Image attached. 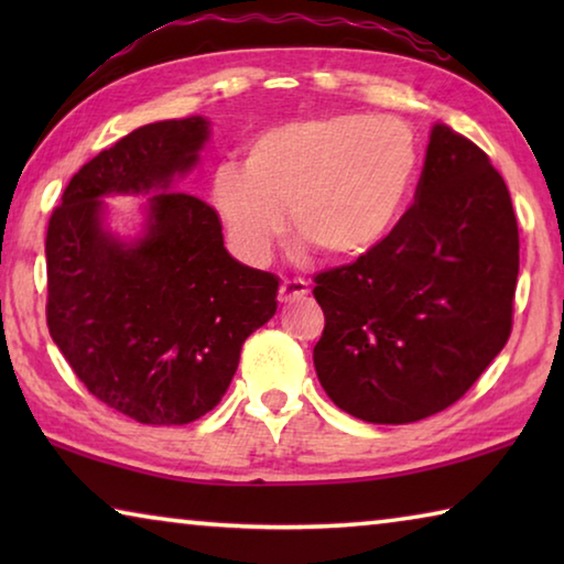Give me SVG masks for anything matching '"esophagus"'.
<instances>
[{
  "instance_id": "34e87169",
  "label": "esophagus",
  "mask_w": 564,
  "mask_h": 564,
  "mask_svg": "<svg viewBox=\"0 0 564 564\" xmlns=\"http://www.w3.org/2000/svg\"><path fill=\"white\" fill-rule=\"evenodd\" d=\"M308 291H311L308 283H305L303 279H293V281H283L281 283L279 295H281L283 303H295V301L305 299V295H308Z\"/></svg>"
}]
</instances>
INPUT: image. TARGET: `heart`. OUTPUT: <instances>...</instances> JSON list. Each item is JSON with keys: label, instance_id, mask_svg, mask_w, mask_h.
<instances>
[{"label": "heart", "instance_id": "heart-1", "mask_svg": "<svg viewBox=\"0 0 564 564\" xmlns=\"http://www.w3.org/2000/svg\"><path fill=\"white\" fill-rule=\"evenodd\" d=\"M420 144L398 119L326 113L261 131L246 166L214 171L212 198L246 261L263 263L291 231L333 259L368 253L393 231L417 181Z\"/></svg>", "mask_w": 564, "mask_h": 564}]
</instances>
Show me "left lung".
Here are the masks:
<instances>
[{
	"label": "left lung",
	"instance_id": "left-lung-1",
	"mask_svg": "<svg viewBox=\"0 0 564 564\" xmlns=\"http://www.w3.org/2000/svg\"><path fill=\"white\" fill-rule=\"evenodd\" d=\"M518 271L502 176L480 147L435 123L415 204L376 248L316 275L323 390L366 423L441 413L508 343Z\"/></svg>",
	"mask_w": 564,
	"mask_h": 564
}]
</instances>
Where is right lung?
<instances>
[{
  "label": "right lung",
  "instance_id": "add662e5",
  "mask_svg": "<svg viewBox=\"0 0 564 564\" xmlns=\"http://www.w3.org/2000/svg\"><path fill=\"white\" fill-rule=\"evenodd\" d=\"M208 133L204 117L127 133L76 171L46 228L50 336L94 398L144 425L214 410L279 305V279L236 261L214 208L174 191ZM109 195L148 196L141 235L110 231Z\"/></svg>",
  "mask_w": 564,
  "mask_h": 564
}]
</instances>
